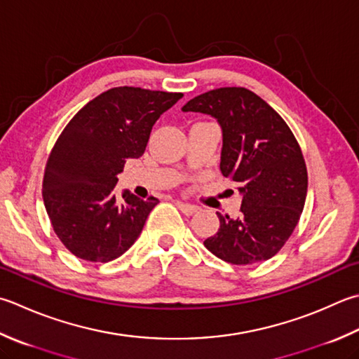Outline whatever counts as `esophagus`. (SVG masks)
Returning a JSON list of instances; mask_svg holds the SVG:
<instances>
[{
  "label": "esophagus",
  "instance_id": "esophagus-1",
  "mask_svg": "<svg viewBox=\"0 0 359 359\" xmlns=\"http://www.w3.org/2000/svg\"><path fill=\"white\" fill-rule=\"evenodd\" d=\"M175 205H177V208L180 210V212L184 213V215H187V216H191V215H194L196 212H198V207H194V205H191V203H187V202L177 201V202H175Z\"/></svg>",
  "mask_w": 359,
  "mask_h": 359
}]
</instances>
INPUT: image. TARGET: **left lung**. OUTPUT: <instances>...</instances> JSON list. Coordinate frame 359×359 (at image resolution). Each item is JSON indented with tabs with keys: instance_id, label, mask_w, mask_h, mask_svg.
Listing matches in <instances>:
<instances>
[{
	"instance_id": "left-lung-1",
	"label": "left lung",
	"mask_w": 359,
	"mask_h": 359,
	"mask_svg": "<svg viewBox=\"0 0 359 359\" xmlns=\"http://www.w3.org/2000/svg\"><path fill=\"white\" fill-rule=\"evenodd\" d=\"M182 110L210 115L219 124V170L241 194L240 216L216 213L219 229L203 245L231 264L272 258L296 229L306 199V166L291 129L268 102L243 87L207 91Z\"/></svg>"
}]
</instances>
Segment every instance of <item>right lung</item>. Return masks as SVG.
<instances>
[{
    "label": "right lung",
    "mask_w": 359,
    "mask_h": 359,
    "mask_svg": "<svg viewBox=\"0 0 359 359\" xmlns=\"http://www.w3.org/2000/svg\"><path fill=\"white\" fill-rule=\"evenodd\" d=\"M182 93L116 87L82 107L48 158L43 202L55 235L77 258L107 263L142 233L158 199L116 191L126 160L143 156L157 119Z\"/></svg>",
    "instance_id": "right-lung-1"
}]
</instances>
